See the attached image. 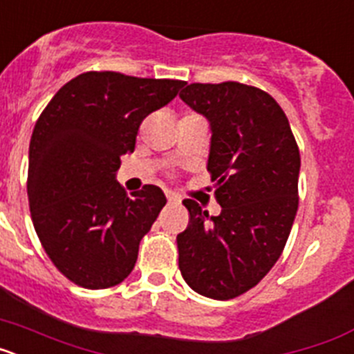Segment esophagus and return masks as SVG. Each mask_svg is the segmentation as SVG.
<instances>
[{"label": "esophagus", "mask_w": 354, "mask_h": 354, "mask_svg": "<svg viewBox=\"0 0 354 354\" xmlns=\"http://www.w3.org/2000/svg\"><path fill=\"white\" fill-rule=\"evenodd\" d=\"M165 195H167L168 202H179V196L175 195V193H171V192H167V193H165Z\"/></svg>", "instance_id": "esophagus-1"}]
</instances>
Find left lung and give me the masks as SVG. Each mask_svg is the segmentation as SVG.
<instances>
[{"label":"left lung","instance_id":"8db88e82","mask_svg":"<svg viewBox=\"0 0 354 354\" xmlns=\"http://www.w3.org/2000/svg\"><path fill=\"white\" fill-rule=\"evenodd\" d=\"M211 122L207 171L221 205L209 216L183 202L189 223L177 236L179 270L202 296L232 299L257 286L286 248L298 211L299 149L283 109L237 81L192 83L179 93Z\"/></svg>","mask_w":354,"mask_h":354}]
</instances>
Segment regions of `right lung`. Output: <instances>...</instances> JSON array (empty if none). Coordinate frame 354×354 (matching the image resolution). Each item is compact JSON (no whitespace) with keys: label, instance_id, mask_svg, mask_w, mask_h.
<instances>
[{"label":"right lung","instance_id":"obj_1","mask_svg":"<svg viewBox=\"0 0 354 354\" xmlns=\"http://www.w3.org/2000/svg\"><path fill=\"white\" fill-rule=\"evenodd\" d=\"M184 86L120 72H84L44 108L30 142L28 202L42 248L56 270L84 289L129 277L140 241L167 198L145 184L127 196L115 180L140 124Z\"/></svg>","mask_w":354,"mask_h":354}]
</instances>
